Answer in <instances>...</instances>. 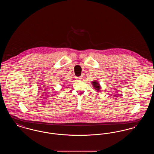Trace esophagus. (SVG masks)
<instances>
[{
	"label": "esophagus",
	"instance_id": "1",
	"mask_svg": "<svg viewBox=\"0 0 154 154\" xmlns=\"http://www.w3.org/2000/svg\"><path fill=\"white\" fill-rule=\"evenodd\" d=\"M76 80L77 81H81L82 80V78L81 77H77Z\"/></svg>",
	"mask_w": 154,
	"mask_h": 154
}]
</instances>
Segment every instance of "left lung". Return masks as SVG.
<instances>
[{"label":"left lung","instance_id":"obj_1","mask_svg":"<svg viewBox=\"0 0 154 154\" xmlns=\"http://www.w3.org/2000/svg\"><path fill=\"white\" fill-rule=\"evenodd\" d=\"M92 84L94 88H95L96 91H97V92L100 91L101 87L100 86L99 83L97 82V81H93V82H92Z\"/></svg>","mask_w":154,"mask_h":154}]
</instances>
